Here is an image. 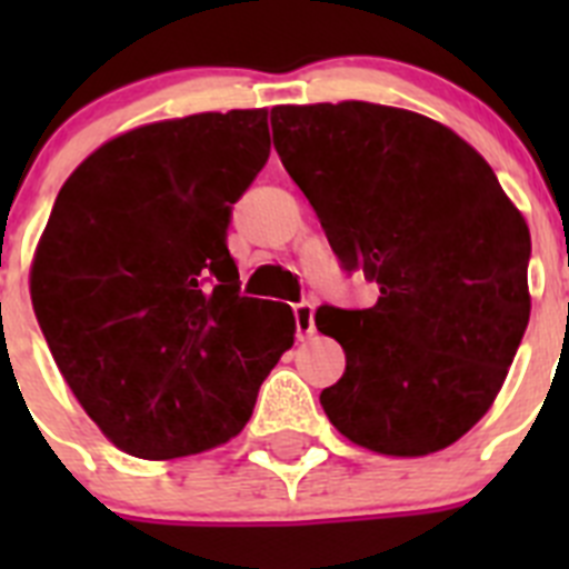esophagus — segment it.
<instances>
[{
    "instance_id": "34e87169",
    "label": "esophagus",
    "mask_w": 569,
    "mask_h": 569,
    "mask_svg": "<svg viewBox=\"0 0 569 569\" xmlns=\"http://www.w3.org/2000/svg\"><path fill=\"white\" fill-rule=\"evenodd\" d=\"M316 308L310 305V301H301V305H296L293 308V316H296V339L305 341L310 339V336L316 333V319H313Z\"/></svg>"
}]
</instances>
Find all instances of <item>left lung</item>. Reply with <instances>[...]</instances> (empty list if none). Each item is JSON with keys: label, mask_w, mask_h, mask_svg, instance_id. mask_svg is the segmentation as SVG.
Listing matches in <instances>:
<instances>
[{"label": "left lung", "mask_w": 569, "mask_h": 569, "mask_svg": "<svg viewBox=\"0 0 569 569\" xmlns=\"http://www.w3.org/2000/svg\"><path fill=\"white\" fill-rule=\"evenodd\" d=\"M281 164L345 270L379 284L367 310H316L347 356L319 396L373 453H439L487 413L530 321V228L485 156L447 124L373 102L276 104Z\"/></svg>", "instance_id": "8db88e82"}]
</instances>
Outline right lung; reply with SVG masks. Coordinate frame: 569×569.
<instances>
[{"label":"right lung","instance_id":"right-lung-1","mask_svg":"<svg viewBox=\"0 0 569 569\" xmlns=\"http://www.w3.org/2000/svg\"><path fill=\"white\" fill-rule=\"evenodd\" d=\"M270 156L268 110L113 136L68 176L30 301L84 413L136 459L228 445L293 347V310L239 293L230 204Z\"/></svg>","mask_w":569,"mask_h":569}]
</instances>
